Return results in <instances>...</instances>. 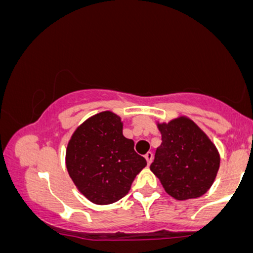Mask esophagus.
<instances>
[{"instance_id":"obj_1","label":"esophagus","mask_w":253,"mask_h":253,"mask_svg":"<svg viewBox=\"0 0 253 253\" xmlns=\"http://www.w3.org/2000/svg\"><path fill=\"white\" fill-rule=\"evenodd\" d=\"M152 158H153V153L152 152H147L146 155H145V159H146L147 164H151V162H152Z\"/></svg>"}]
</instances>
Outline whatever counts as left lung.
<instances>
[{"label":"left lung","instance_id":"1","mask_svg":"<svg viewBox=\"0 0 253 253\" xmlns=\"http://www.w3.org/2000/svg\"><path fill=\"white\" fill-rule=\"evenodd\" d=\"M162 144L150 169L176 200L196 199L207 193L219 170L215 145L190 119L181 117L158 124Z\"/></svg>","mask_w":253,"mask_h":253}]
</instances>
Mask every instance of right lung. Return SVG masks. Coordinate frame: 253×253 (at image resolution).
<instances>
[{
    "label": "right lung",
    "mask_w": 253,
    "mask_h": 253,
    "mask_svg": "<svg viewBox=\"0 0 253 253\" xmlns=\"http://www.w3.org/2000/svg\"><path fill=\"white\" fill-rule=\"evenodd\" d=\"M66 169L78 190L96 205H109L128 193L146 159L125 138L117 114L102 112L84 121L66 149Z\"/></svg>",
    "instance_id": "right-lung-1"
}]
</instances>
